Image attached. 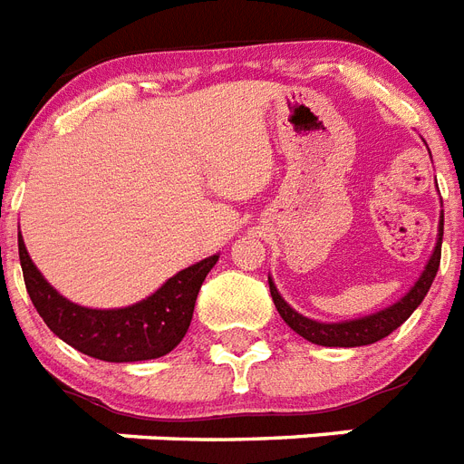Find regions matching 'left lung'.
Segmentation results:
<instances>
[{"label": "left lung", "mask_w": 464, "mask_h": 464, "mask_svg": "<svg viewBox=\"0 0 464 464\" xmlns=\"http://www.w3.org/2000/svg\"><path fill=\"white\" fill-rule=\"evenodd\" d=\"M440 244H443V215H440V227H439V242H436V249L433 256L426 263L424 273L414 283V287L407 292L400 302H395L388 309L373 314V316L357 318V321H344V324H318V321H311V318L302 316L292 309L290 304L285 302L280 292L276 290V285L268 277L270 285V296L276 302V309L280 311V316L292 331L299 333L304 340H309L314 344H324V347H362V344H372L383 340L385 335H391L395 328L405 324L407 318L412 316V311L424 302L426 292L431 287L433 277L439 273L440 266Z\"/></svg>", "instance_id": "8db88e82"}]
</instances>
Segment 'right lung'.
I'll use <instances>...</instances> for the list:
<instances>
[{
  "mask_svg": "<svg viewBox=\"0 0 464 464\" xmlns=\"http://www.w3.org/2000/svg\"><path fill=\"white\" fill-rule=\"evenodd\" d=\"M18 258L25 290L47 328L73 350L102 362H143L172 352L187 335L194 316L196 296L218 261L208 256L179 270L160 290L127 309H85L69 302L33 266L18 235Z\"/></svg>",
  "mask_w": 464,
  "mask_h": 464,
  "instance_id": "obj_1",
  "label": "right lung"
}]
</instances>
